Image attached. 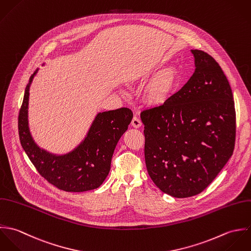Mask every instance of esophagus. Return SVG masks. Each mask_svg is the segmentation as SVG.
Masks as SVG:
<instances>
[{
  "instance_id": "obj_1",
  "label": "esophagus",
  "mask_w": 251,
  "mask_h": 251,
  "mask_svg": "<svg viewBox=\"0 0 251 251\" xmlns=\"http://www.w3.org/2000/svg\"><path fill=\"white\" fill-rule=\"evenodd\" d=\"M131 125H132L134 128H136V129H137V128H140V127L142 126V121H141L137 116H134Z\"/></svg>"
}]
</instances>
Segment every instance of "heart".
I'll return each mask as SVG.
<instances>
[{"instance_id": "1", "label": "heart", "mask_w": 251, "mask_h": 251, "mask_svg": "<svg viewBox=\"0 0 251 251\" xmlns=\"http://www.w3.org/2000/svg\"><path fill=\"white\" fill-rule=\"evenodd\" d=\"M179 81V75L176 68L170 67L159 72L144 91L145 101L151 106L165 104L175 94Z\"/></svg>"}]
</instances>
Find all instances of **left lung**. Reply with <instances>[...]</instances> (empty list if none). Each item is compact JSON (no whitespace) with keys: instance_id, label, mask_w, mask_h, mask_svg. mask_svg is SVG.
<instances>
[{"instance_id":"1","label":"left lung","mask_w":251,"mask_h":251,"mask_svg":"<svg viewBox=\"0 0 251 251\" xmlns=\"http://www.w3.org/2000/svg\"><path fill=\"white\" fill-rule=\"evenodd\" d=\"M195 72L165 104L141 113L149 175L164 193L192 197L231 158L236 111L229 81L207 53L191 50Z\"/></svg>"}]
</instances>
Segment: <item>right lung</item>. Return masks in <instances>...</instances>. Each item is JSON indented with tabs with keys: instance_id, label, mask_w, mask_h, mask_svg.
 <instances>
[{
	"instance_id": "add662e5",
	"label": "right lung",
	"mask_w": 251,
	"mask_h": 251,
	"mask_svg": "<svg viewBox=\"0 0 251 251\" xmlns=\"http://www.w3.org/2000/svg\"><path fill=\"white\" fill-rule=\"evenodd\" d=\"M38 72L39 69L34 72L25 88L18 116L23 150L40 175L61 190L84 192L100 187L110 171L116 145L132 121V110L121 107L98 112L84 139L74 150L64 154L52 153L35 142L29 128L30 87Z\"/></svg>"
}]
</instances>
